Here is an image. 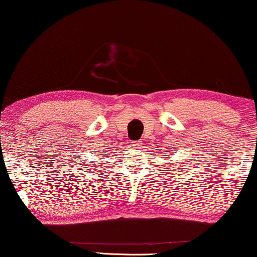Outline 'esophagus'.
<instances>
[{"label": "esophagus", "instance_id": "obj_1", "mask_svg": "<svg viewBox=\"0 0 257 257\" xmlns=\"http://www.w3.org/2000/svg\"><path fill=\"white\" fill-rule=\"evenodd\" d=\"M133 146L139 148L141 146V143H140V141H135V143H133Z\"/></svg>", "mask_w": 257, "mask_h": 257}]
</instances>
